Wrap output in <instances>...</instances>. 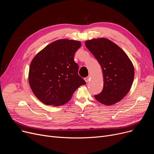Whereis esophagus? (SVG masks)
Segmentation results:
<instances>
[{
  "label": "esophagus",
  "instance_id": "obj_1",
  "mask_svg": "<svg viewBox=\"0 0 154 154\" xmlns=\"http://www.w3.org/2000/svg\"><path fill=\"white\" fill-rule=\"evenodd\" d=\"M90 79H91V76L89 75V76H88L87 77L85 78V82L87 83L88 81H89Z\"/></svg>",
  "mask_w": 154,
  "mask_h": 154
}]
</instances>
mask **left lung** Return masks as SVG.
Segmentation results:
<instances>
[{
  "label": "left lung",
  "mask_w": 154,
  "mask_h": 154,
  "mask_svg": "<svg viewBox=\"0 0 154 154\" xmlns=\"http://www.w3.org/2000/svg\"><path fill=\"white\" fill-rule=\"evenodd\" d=\"M85 45L100 65L103 87L94 95L102 104L112 106L122 100L132 87L134 67L125 52L117 44L106 38L86 40Z\"/></svg>",
  "instance_id": "left-lung-1"
}]
</instances>
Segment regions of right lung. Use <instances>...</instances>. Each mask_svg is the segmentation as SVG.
I'll use <instances>...</instances> for the list:
<instances>
[{"instance_id":"1","label":"right lung","mask_w":154,"mask_h":154,"mask_svg":"<svg viewBox=\"0 0 154 154\" xmlns=\"http://www.w3.org/2000/svg\"><path fill=\"white\" fill-rule=\"evenodd\" d=\"M81 42L60 39L51 43L32 59L29 83L36 97L48 106L66 103L85 80L78 75L74 55Z\"/></svg>"}]
</instances>
